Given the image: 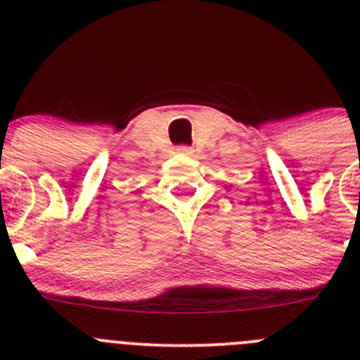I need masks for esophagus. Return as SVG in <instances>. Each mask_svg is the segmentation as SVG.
<instances>
[{"label": "esophagus", "mask_w": 360, "mask_h": 360, "mask_svg": "<svg viewBox=\"0 0 360 360\" xmlns=\"http://www.w3.org/2000/svg\"><path fill=\"white\" fill-rule=\"evenodd\" d=\"M176 151L184 153V155H193V148H189V146H178Z\"/></svg>", "instance_id": "1"}]
</instances>
